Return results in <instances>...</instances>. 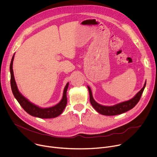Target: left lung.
I'll return each mask as SVG.
<instances>
[{
  "label": "left lung",
  "instance_id": "obj_1",
  "mask_svg": "<svg viewBox=\"0 0 157 157\" xmlns=\"http://www.w3.org/2000/svg\"><path fill=\"white\" fill-rule=\"evenodd\" d=\"M146 83H147V81H145V82H144L143 87L132 99L124 102L118 103L117 104H115L111 106L102 105L101 104H99L97 102H95V101L93 98L92 91L90 87L87 86L89 92L90 104L96 111H97L99 114L102 115L115 116V115L123 114L132 109V108L137 104V103L139 102L141 98V96L143 92L144 87L146 86Z\"/></svg>",
  "mask_w": 157,
  "mask_h": 157
}]
</instances>
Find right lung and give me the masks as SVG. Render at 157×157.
<instances>
[{
    "instance_id": "add662e5",
    "label": "right lung",
    "mask_w": 157,
    "mask_h": 157,
    "mask_svg": "<svg viewBox=\"0 0 157 157\" xmlns=\"http://www.w3.org/2000/svg\"><path fill=\"white\" fill-rule=\"evenodd\" d=\"M14 54L13 58H12L10 64V86L11 89L13 91V95L26 113H28L31 116L37 117L39 118L46 119V118H54L59 115L61 114L65 108L67 103V91L68 87V82L67 83L63 90V97L57 104L53 107L43 108L40 107L34 104L31 102L28 99H26L25 96H23L21 92L19 91L16 82L15 81L14 71L13 69V60L14 58Z\"/></svg>"
}]
</instances>
